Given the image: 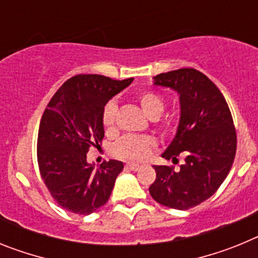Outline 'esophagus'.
Here are the masks:
<instances>
[{
  "label": "esophagus",
  "instance_id": "esophagus-1",
  "mask_svg": "<svg viewBox=\"0 0 258 258\" xmlns=\"http://www.w3.org/2000/svg\"><path fill=\"white\" fill-rule=\"evenodd\" d=\"M125 168H126L127 170H133V172H137V170H140V169H141V165H138V164L127 163L126 165H125Z\"/></svg>",
  "mask_w": 258,
  "mask_h": 258
}]
</instances>
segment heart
I'll return each mask as SVG.
<instances>
[{"label":"heart","mask_w":258,"mask_h":258,"mask_svg":"<svg viewBox=\"0 0 258 258\" xmlns=\"http://www.w3.org/2000/svg\"><path fill=\"white\" fill-rule=\"evenodd\" d=\"M137 99H138V103H140L143 112L150 118H157L164 111L165 103H164L163 97L152 92V90L142 92L141 94H138ZM116 112H117V106H116L115 102H107L106 106L103 107V111H102V125H103L106 132L113 131ZM154 147L155 141L151 137L125 136L113 146V154L120 159H124V160L140 161L149 156L150 151Z\"/></svg>","instance_id":"heart-1"}]
</instances>
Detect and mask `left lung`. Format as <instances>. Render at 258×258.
<instances>
[{"label": "left lung", "mask_w": 258, "mask_h": 258, "mask_svg": "<svg viewBox=\"0 0 258 258\" xmlns=\"http://www.w3.org/2000/svg\"><path fill=\"white\" fill-rule=\"evenodd\" d=\"M157 86L178 93L181 116L174 140L161 156L184 163L154 165L156 179L150 194L159 204L186 211L206 202L229 174L236 152V132L220 89L194 68H181L154 77Z\"/></svg>", "instance_id": "left-lung-1"}]
</instances>
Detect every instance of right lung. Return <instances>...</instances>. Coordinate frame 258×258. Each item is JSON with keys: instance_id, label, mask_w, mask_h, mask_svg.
Here are the masks:
<instances>
[{"instance_id": "obj_1", "label": "right lung", "mask_w": 258, "mask_h": 258, "mask_svg": "<svg viewBox=\"0 0 258 258\" xmlns=\"http://www.w3.org/2000/svg\"><path fill=\"white\" fill-rule=\"evenodd\" d=\"M132 81L77 75L50 99L38 127L37 161L41 178L61 208L86 216L108 200L124 164L109 160L94 168L86 154L103 140V107Z\"/></svg>"}]
</instances>
